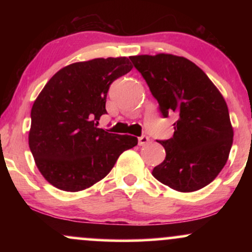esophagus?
I'll list each match as a JSON object with an SVG mask.
<instances>
[{"mask_svg": "<svg viewBox=\"0 0 252 252\" xmlns=\"http://www.w3.org/2000/svg\"><path fill=\"white\" fill-rule=\"evenodd\" d=\"M148 142H149L148 136L143 135L141 136V137H138V144H140V146H146V144H148Z\"/></svg>", "mask_w": 252, "mask_h": 252, "instance_id": "esophagus-1", "label": "esophagus"}]
</instances>
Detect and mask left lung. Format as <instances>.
I'll list each match as a JSON object with an SVG mask.
<instances>
[{"label": "left lung", "instance_id": "8db88e82", "mask_svg": "<svg viewBox=\"0 0 252 252\" xmlns=\"http://www.w3.org/2000/svg\"><path fill=\"white\" fill-rule=\"evenodd\" d=\"M158 99L164 117L175 112L174 135L158 141L166 158L152 174L178 192H194L207 186L226 163L233 128L224 97L200 67L184 57L158 53L132 56Z\"/></svg>", "mask_w": 252, "mask_h": 252}]
</instances>
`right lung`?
<instances>
[{
    "instance_id": "add662e5",
    "label": "right lung",
    "mask_w": 252,
    "mask_h": 252,
    "mask_svg": "<svg viewBox=\"0 0 252 252\" xmlns=\"http://www.w3.org/2000/svg\"><path fill=\"white\" fill-rule=\"evenodd\" d=\"M126 57L97 58L59 70L32 106L28 143L34 161L52 186L78 192L105 178L137 137L98 128L106 114L110 84L131 71Z\"/></svg>"
}]
</instances>
